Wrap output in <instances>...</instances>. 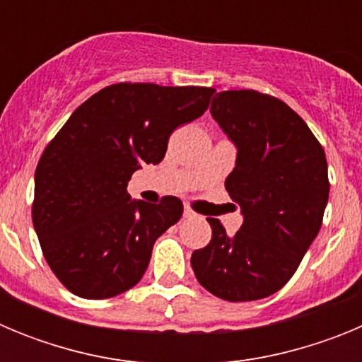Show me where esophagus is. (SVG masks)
<instances>
[{"instance_id": "1", "label": "esophagus", "mask_w": 362, "mask_h": 362, "mask_svg": "<svg viewBox=\"0 0 362 362\" xmlns=\"http://www.w3.org/2000/svg\"><path fill=\"white\" fill-rule=\"evenodd\" d=\"M183 216H185V217H194V216H196V212H194V210H190V209H188V206H185V212H183Z\"/></svg>"}]
</instances>
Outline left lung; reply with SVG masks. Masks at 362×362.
Segmentation results:
<instances>
[{"instance_id": "left-lung-1", "label": "left lung", "mask_w": 362, "mask_h": 362, "mask_svg": "<svg viewBox=\"0 0 362 362\" xmlns=\"http://www.w3.org/2000/svg\"><path fill=\"white\" fill-rule=\"evenodd\" d=\"M210 112L238 148L225 187L243 225L230 238L209 217L212 239L190 263L201 286L219 299H263L288 283L321 228L330 194L325 150L274 95L219 92Z\"/></svg>"}]
</instances>
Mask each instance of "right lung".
Instances as JSON below:
<instances>
[{
	"mask_svg": "<svg viewBox=\"0 0 362 362\" xmlns=\"http://www.w3.org/2000/svg\"><path fill=\"white\" fill-rule=\"evenodd\" d=\"M214 88L117 83L74 110L36 168L32 223L50 270L85 299L141 281L156 239L183 216L177 197L130 199V177L163 161L177 127L203 116Z\"/></svg>",
	"mask_w": 362,
	"mask_h": 362,
	"instance_id": "1",
	"label": "right lung"
}]
</instances>
